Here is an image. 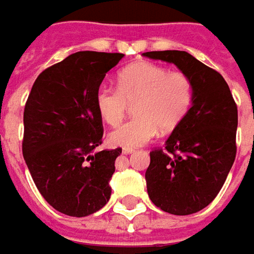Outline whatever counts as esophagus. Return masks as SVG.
Instances as JSON below:
<instances>
[{"mask_svg":"<svg viewBox=\"0 0 254 254\" xmlns=\"http://www.w3.org/2000/svg\"><path fill=\"white\" fill-rule=\"evenodd\" d=\"M134 151H135V150H131V148H124V150H123V154L128 155V154H132Z\"/></svg>","mask_w":254,"mask_h":254,"instance_id":"esophagus-1","label":"esophagus"}]
</instances>
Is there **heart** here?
<instances>
[{"instance_id":"heart-1","label":"heart","mask_w":254,"mask_h":254,"mask_svg":"<svg viewBox=\"0 0 254 254\" xmlns=\"http://www.w3.org/2000/svg\"><path fill=\"white\" fill-rule=\"evenodd\" d=\"M193 102V84L185 73L138 62L119 74V89L102 84L96 92V107L104 122L120 124L128 103L135 104L130 120L110 132L109 141L123 148H137L161 132L175 130L190 112Z\"/></svg>"}]
</instances>
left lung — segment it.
<instances>
[{"instance_id": "obj_1", "label": "left lung", "mask_w": 254, "mask_h": 254, "mask_svg": "<svg viewBox=\"0 0 254 254\" xmlns=\"http://www.w3.org/2000/svg\"><path fill=\"white\" fill-rule=\"evenodd\" d=\"M145 58L174 64L193 84V102L165 141L150 152L147 192L155 206L172 215L206 208L222 190L236 157L238 107L216 70L185 51L145 52Z\"/></svg>"}]
</instances>
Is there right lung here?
Returning <instances> with one entry per match:
<instances>
[{
  "mask_svg": "<svg viewBox=\"0 0 254 254\" xmlns=\"http://www.w3.org/2000/svg\"><path fill=\"white\" fill-rule=\"evenodd\" d=\"M123 54L82 51L39 74L24 112L22 154L45 200L67 216H89L109 202L122 148L96 151L103 123L96 92Z\"/></svg>",
  "mask_w": 254,
  "mask_h": 254,
  "instance_id": "1",
  "label": "right lung"
}]
</instances>
